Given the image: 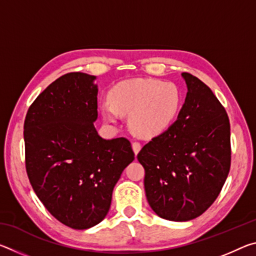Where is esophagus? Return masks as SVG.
<instances>
[{
    "label": "esophagus",
    "mask_w": 256,
    "mask_h": 256,
    "mask_svg": "<svg viewBox=\"0 0 256 256\" xmlns=\"http://www.w3.org/2000/svg\"><path fill=\"white\" fill-rule=\"evenodd\" d=\"M132 149H133V151H134V154H136V156L138 154V151L141 150V144H138V142H133L132 144Z\"/></svg>",
    "instance_id": "34e87169"
}]
</instances>
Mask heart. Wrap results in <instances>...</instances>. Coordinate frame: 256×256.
Wrapping results in <instances>:
<instances>
[{"label": "heart", "instance_id": "obj_1", "mask_svg": "<svg viewBox=\"0 0 256 256\" xmlns=\"http://www.w3.org/2000/svg\"><path fill=\"white\" fill-rule=\"evenodd\" d=\"M182 92L172 82L157 79L125 80L112 86L110 100L99 105L104 118L118 122L128 114V126L142 138H154L167 131L182 108Z\"/></svg>", "mask_w": 256, "mask_h": 256}]
</instances>
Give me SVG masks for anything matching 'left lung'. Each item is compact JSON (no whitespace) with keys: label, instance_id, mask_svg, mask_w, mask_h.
Returning <instances> with one entry per match:
<instances>
[{"label":"left lung","instance_id":"left-lung-1","mask_svg":"<svg viewBox=\"0 0 256 256\" xmlns=\"http://www.w3.org/2000/svg\"><path fill=\"white\" fill-rule=\"evenodd\" d=\"M182 76L188 94L177 120L138 154L149 206L170 222L201 216L219 196L230 168L226 110L200 79L186 72Z\"/></svg>","mask_w":256,"mask_h":256}]
</instances>
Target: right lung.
<instances>
[{"instance_id": "right-lung-1", "label": "right lung", "mask_w": 256, "mask_h": 256, "mask_svg": "<svg viewBox=\"0 0 256 256\" xmlns=\"http://www.w3.org/2000/svg\"><path fill=\"white\" fill-rule=\"evenodd\" d=\"M96 76H62L28 110L24 138L30 184L50 214L68 227L88 229L107 216L112 194L134 160L125 138L99 136Z\"/></svg>"}]
</instances>
